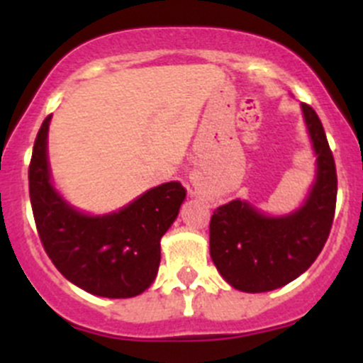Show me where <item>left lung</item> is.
Returning a JSON list of instances; mask_svg holds the SVG:
<instances>
[{"mask_svg":"<svg viewBox=\"0 0 363 363\" xmlns=\"http://www.w3.org/2000/svg\"><path fill=\"white\" fill-rule=\"evenodd\" d=\"M316 156L314 181L302 205L272 216L247 200L219 205L211 218V258L223 279L239 291L263 294L291 283L323 250L334 221L337 174L323 124L300 105Z\"/></svg>","mask_w":363,"mask_h":363,"instance_id":"1","label":"left lung"}]
</instances>
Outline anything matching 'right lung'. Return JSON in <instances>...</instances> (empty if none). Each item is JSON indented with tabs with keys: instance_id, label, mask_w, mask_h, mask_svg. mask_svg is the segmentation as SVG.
<instances>
[{
	"instance_id": "add662e5",
	"label": "right lung",
	"mask_w": 363,
	"mask_h": 363,
	"mask_svg": "<svg viewBox=\"0 0 363 363\" xmlns=\"http://www.w3.org/2000/svg\"><path fill=\"white\" fill-rule=\"evenodd\" d=\"M43 121L29 164V199L36 230L56 269L75 286L105 298L144 294L156 279L161 237L186 199L179 181L155 186L124 207L89 214L56 189L49 164V124Z\"/></svg>"
}]
</instances>
